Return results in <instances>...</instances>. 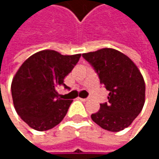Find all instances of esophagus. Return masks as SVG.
<instances>
[{
	"label": "esophagus",
	"instance_id": "esophagus-1",
	"mask_svg": "<svg viewBox=\"0 0 159 159\" xmlns=\"http://www.w3.org/2000/svg\"><path fill=\"white\" fill-rule=\"evenodd\" d=\"M79 99L80 100H82V101H87L89 98H79Z\"/></svg>",
	"mask_w": 159,
	"mask_h": 159
}]
</instances>
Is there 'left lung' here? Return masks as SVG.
Listing matches in <instances>:
<instances>
[{
  "label": "left lung",
  "instance_id": "obj_1",
  "mask_svg": "<svg viewBox=\"0 0 159 159\" xmlns=\"http://www.w3.org/2000/svg\"><path fill=\"white\" fill-rule=\"evenodd\" d=\"M82 56L110 92L109 101L100 104L99 111L92 114L91 119L110 132L127 128L144 104L145 84L137 66L129 57L113 48H101Z\"/></svg>",
  "mask_w": 159,
  "mask_h": 159
}]
</instances>
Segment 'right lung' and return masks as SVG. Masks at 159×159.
<instances>
[{
  "label": "right lung",
  "instance_id": "add662e5",
  "mask_svg": "<svg viewBox=\"0 0 159 159\" xmlns=\"http://www.w3.org/2000/svg\"><path fill=\"white\" fill-rule=\"evenodd\" d=\"M80 57L48 49L33 54L21 65L12 82V97L17 114L31 128L47 131L63 120L73 100L61 98L57 89L66 88L63 79Z\"/></svg>",
  "mask_w": 159,
  "mask_h": 159
}]
</instances>
